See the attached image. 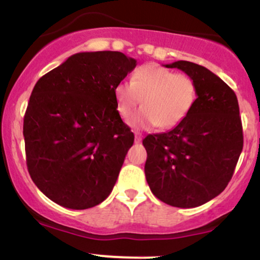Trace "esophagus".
<instances>
[{
	"instance_id": "34e87169",
	"label": "esophagus",
	"mask_w": 260,
	"mask_h": 260,
	"mask_svg": "<svg viewBox=\"0 0 260 260\" xmlns=\"http://www.w3.org/2000/svg\"><path fill=\"white\" fill-rule=\"evenodd\" d=\"M141 140H143V135H141L140 133H135V141H136V143H141Z\"/></svg>"
}]
</instances>
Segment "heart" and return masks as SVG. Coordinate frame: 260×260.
Returning <instances> with one entry per match:
<instances>
[{
  "mask_svg": "<svg viewBox=\"0 0 260 260\" xmlns=\"http://www.w3.org/2000/svg\"><path fill=\"white\" fill-rule=\"evenodd\" d=\"M114 98L117 111L124 119L130 117L143 100L144 108L129 120L134 129L149 130L156 125L171 129L192 110L198 90L188 75L148 63L134 72L131 82H119L114 87Z\"/></svg>",
  "mask_w": 260,
  "mask_h": 260,
  "instance_id": "1",
  "label": "heart"
}]
</instances>
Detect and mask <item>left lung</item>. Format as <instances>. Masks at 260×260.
<instances>
[{"instance_id": "1", "label": "left lung", "mask_w": 260, "mask_h": 260, "mask_svg": "<svg viewBox=\"0 0 260 260\" xmlns=\"http://www.w3.org/2000/svg\"><path fill=\"white\" fill-rule=\"evenodd\" d=\"M165 66L191 77L198 98L173 130L143 140L146 181L165 204L195 208L220 194L234 174L243 150L239 105L234 91L204 66L189 61Z\"/></svg>"}]
</instances>
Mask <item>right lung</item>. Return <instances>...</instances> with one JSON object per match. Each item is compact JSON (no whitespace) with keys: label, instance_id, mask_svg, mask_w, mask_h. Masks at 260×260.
Returning a JSON list of instances; mask_svg holds the SVG:
<instances>
[{"label":"right lung","instance_id":"add662e5","mask_svg":"<svg viewBox=\"0 0 260 260\" xmlns=\"http://www.w3.org/2000/svg\"><path fill=\"white\" fill-rule=\"evenodd\" d=\"M135 66L117 51L80 52L35 85L23 117L26 162L56 204L89 209L110 195L134 144L114 87Z\"/></svg>","mask_w":260,"mask_h":260}]
</instances>
